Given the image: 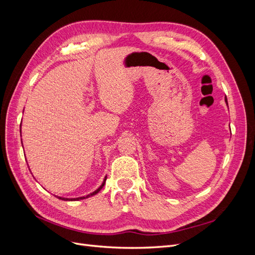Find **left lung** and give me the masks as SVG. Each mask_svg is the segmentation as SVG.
Here are the masks:
<instances>
[{"label": "left lung", "mask_w": 255, "mask_h": 255, "mask_svg": "<svg viewBox=\"0 0 255 255\" xmlns=\"http://www.w3.org/2000/svg\"><path fill=\"white\" fill-rule=\"evenodd\" d=\"M226 103H227V105H228V101H227V97H226Z\"/></svg>", "instance_id": "obj_1"}]
</instances>
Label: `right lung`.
Listing matches in <instances>:
<instances>
[{"label": "right lung", "mask_w": 255, "mask_h": 255, "mask_svg": "<svg viewBox=\"0 0 255 255\" xmlns=\"http://www.w3.org/2000/svg\"><path fill=\"white\" fill-rule=\"evenodd\" d=\"M21 132V130H20ZM105 181H106V176L104 177V180H103V182H102V184L100 185V187L98 188V189H96L94 192H90L89 195H87V196H83V197H79V198H63V197H58V196H56L58 199H60V200H64V201H79V200H84V199H87V198H89V197H91V196H95V195H97L98 192L101 190L102 188H103V186H104V184H105Z\"/></svg>", "instance_id": "1"}]
</instances>
